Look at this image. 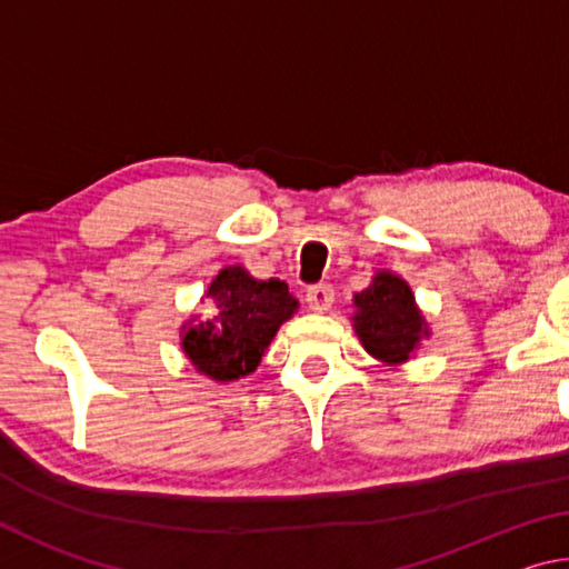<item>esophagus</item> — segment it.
<instances>
[{
	"label": "esophagus",
	"mask_w": 569,
	"mask_h": 569,
	"mask_svg": "<svg viewBox=\"0 0 569 569\" xmlns=\"http://www.w3.org/2000/svg\"><path fill=\"white\" fill-rule=\"evenodd\" d=\"M333 286L331 283H319V286H308L306 288V303L308 308H313V311H329L333 306Z\"/></svg>",
	"instance_id": "1"
}]
</instances>
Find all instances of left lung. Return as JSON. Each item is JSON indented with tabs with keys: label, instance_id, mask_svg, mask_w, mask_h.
I'll list each match as a JSON object with an SVG mask.
<instances>
[{
	"label": "left lung",
	"instance_id": "1",
	"mask_svg": "<svg viewBox=\"0 0 569 569\" xmlns=\"http://www.w3.org/2000/svg\"><path fill=\"white\" fill-rule=\"evenodd\" d=\"M356 333L363 349L387 363L407 361L427 326L413 303L411 288L391 273H377L373 283L353 298Z\"/></svg>",
	"mask_w": 569,
	"mask_h": 569
}]
</instances>
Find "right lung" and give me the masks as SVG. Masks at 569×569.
I'll return each mask as SVG.
<instances>
[{
    "mask_svg": "<svg viewBox=\"0 0 569 569\" xmlns=\"http://www.w3.org/2000/svg\"><path fill=\"white\" fill-rule=\"evenodd\" d=\"M208 298L218 308L216 319L190 326L182 349L198 371L216 381H233L256 371L278 326L298 308L283 281H256L240 266L220 271Z\"/></svg>",
    "mask_w": 569,
    "mask_h": 569,
    "instance_id": "add662e5",
    "label": "right lung"
}]
</instances>
